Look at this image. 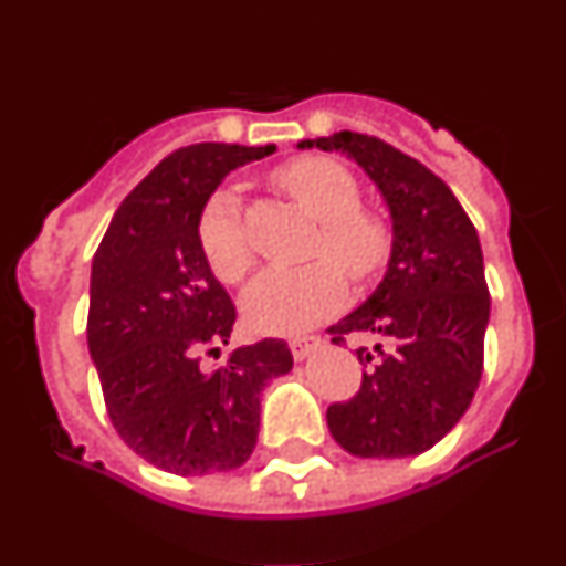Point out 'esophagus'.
<instances>
[{
  "label": "esophagus",
  "mask_w": 566,
  "mask_h": 566,
  "mask_svg": "<svg viewBox=\"0 0 566 566\" xmlns=\"http://www.w3.org/2000/svg\"><path fill=\"white\" fill-rule=\"evenodd\" d=\"M289 348H292L294 359H306L312 357V352H317L319 348V337H308V334H303V337H292L289 339Z\"/></svg>",
  "instance_id": "34e87169"
}]
</instances>
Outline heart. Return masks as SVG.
<instances>
[{
	"instance_id": "1",
	"label": "heart",
	"mask_w": 566,
	"mask_h": 566,
	"mask_svg": "<svg viewBox=\"0 0 566 566\" xmlns=\"http://www.w3.org/2000/svg\"><path fill=\"white\" fill-rule=\"evenodd\" d=\"M277 181L300 207L323 221L317 252L337 260L354 280L377 274L391 252V232L377 214L359 207V184L343 164L319 155L294 158L277 169ZM198 243L223 283H238L252 266L247 223L238 195L218 189L198 221ZM332 260L303 266H269L243 292V317L260 334H294L332 317L345 300V277Z\"/></svg>"
}]
</instances>
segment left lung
Here are the masks:
<instances>
[{
    "label": "left lung",
    "instance_id": "8db88e82",
    "mask_svg": "<svg viewBox=\"0 0 566 566\" xmlns=\"http://www.w3.org/2000/svg\"><path fill=\"white\" fill-rule=\"evenodd\" d=\"M300 149L343 153L391 214V258L363 306L328 328L359 334L363 385L326 411L339 448L363 459L424 453L464 417L482 379L490 294L479 234L451 187L374 135L334 133Z\"/></svg>",
    "mask_w": 566,
    "mask_h": 566
}]
</instances>
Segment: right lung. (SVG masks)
I'll return each instance as SVG.
<instances>
[{
  "label": "right lung",
  "mask_w": 566,
  "mask_h": 566,
  "mask_svg": "<svg viewBox=\"0 0 566 566\" xmlns=\"http://www.w3.org/2000/svg\"><path fill=\"white\" fill-rule=\"evenodd\" d=\"M266 147L175 149L115 209L90 272L87 348L115 431L138 457L178 476L234 470L254 451L260 394L292 371L283 339L240 345L218 368L234 326L227 289L198 243V221L232 169Z\"/></svg>",
  "instance_id": "obj_1"
}]
</instances>
